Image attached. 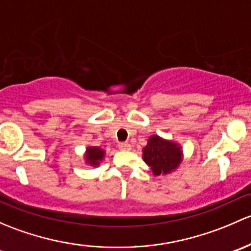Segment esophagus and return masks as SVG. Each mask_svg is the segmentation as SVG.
Masks as SVG:
<instances>
[{"label": "esophagus", "mask_w": 251, "mask_h": 251, "mask_svg": "<svg viewBox=\"0 0 251 251\" xmlns=\"http://www.w3.org/2000/svg\"><path fill=\"white\" fill-rule=\"evenodd\" d=\"M130 144L128 143H120L118 144V149L121 150V151H129L130 150Z\"/></svg>", "instance_id": "34e87169"}]
</instances>
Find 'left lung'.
<instances>
[{
	"instance_id": "left-lung-1",
	"label": "left lung",
	"mask_w": 251,
	"mask_h": 251,
	"mask_svg": "<svg viewBox=\"0 0 251 251\" xmlns=\"http://www.w3.org/2000/svg\"><path fill=\"white\" fill-rule=\"evenodd\" d=\"M144 161L154 175L173 172L181 161V151L177 145L153 135L144 149Z\"/></svg>"
}]
</instances>
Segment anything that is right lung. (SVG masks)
Segmentation results:
<instances>
[{
    "mask_svg": "<svg viewBox=\"0 0 251 251\" xmlns=\"http://www.w3.org/2000/svg\"><path fill=\"white\" fill-rule=\"evenodd\" d=\"M105 152L99 147H88L87 150V161L92 165H98L104 157Z\"/></svg>",
    "mask_w": 251,
    "mask_h": 251,
    "instance_id": "add662e5",
    "label": "right lung"
}]
</instances>
